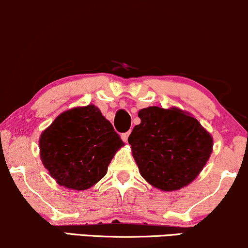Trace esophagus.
I'll list each match as a JSON object with an SVG mask.
<instances>
[{
	"label": "esophagus",
	"instance_id": "esophagus-1",
	"mask_svg": "<svg viewBox=\"0 0 248 248\" xmlns=\"http://www.w3.org/2000/svg\"><path fill=\"white\" fill-rule=\"evenodd\" d=\"M129 136H130V132H126V133L122 134V139H123L124 142H127V139H129Z\"/></svg>",
	"mask_w": 248,
	"mask_h": 248
}]
</instances>
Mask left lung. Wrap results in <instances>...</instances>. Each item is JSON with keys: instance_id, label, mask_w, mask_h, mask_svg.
<instances>
[{"instance_id": "left-lung-1", "label": "left lung", "mask_w": 248, "mask_h": 248, "mask_svg": "<svg viewBox=\"0 0 248 248\" xmlns=\"http://www.w3.org/2000/svg\"><path fill=\"white\" fill-rule=\"evenodd\" d=\"M129 143L140 175L161 191L180 189L199 176L213 152V137L189 112L171 107L139 110Z\"/></svg>"}]
</instances>
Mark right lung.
<instances>
[{
    "instance_id": "obj_1",
    "label": "right lung",
    "mask_w": 248,
    "mask_h": 248,
    "mask_svg": "<svg viewBox=\"0 0 248 248\" xmlns=\"http://www.w3.org/2000/svg\"><path fill=\"white\" fill-rule=\"evenodd\" d=\"M125 143L94 105L66 110L41 133L40 158L60 186L85 191L106 176Z\"/></svg>"
}]
</instances>
